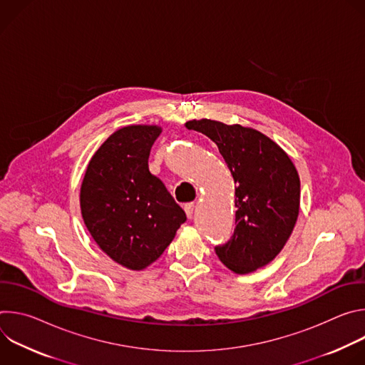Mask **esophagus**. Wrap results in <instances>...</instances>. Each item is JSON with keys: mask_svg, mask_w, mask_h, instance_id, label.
<instances>
[{"mask_svg": "<svg viewBox=\"0 0 365 365\" xmlns=\"http://www.w3.org/2000/svg\"><path fill=\"white\" fill-rule=\"evenodd\" d=\"M193 210H195V203H193V202H189V203H186V205H185V212H186L187 218H192V215H193Z\"/></svg>", "mask_w": 365, "mask_h": 365, "instance_id": "esophagus-1", "label": "esophagus"}]
</instances>
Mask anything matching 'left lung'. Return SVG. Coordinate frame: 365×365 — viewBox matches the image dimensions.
<instances>
[{
	"label": "left lung",
	"mask_w": 365,
	"mask_h": 365,
	"mask_svg": "<svg viewBox=\"0 0 365 365\" xmlns=\"http://www.w3.org/2000/svg\"><path fill=\"white\" fill-rule=\"evenodd\" d=\"M187 130L210 137L235 182V230L215 247L237 274L264 267L287 242L299 215L300 180L286 151L272 138L240 124L193 120Z\"/></svg>",
	"instance_id": "1"
}]
</instances>
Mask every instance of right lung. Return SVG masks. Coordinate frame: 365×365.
I'll return each instance as SVG.
<instances>
[{
  "instance_id": "add662e5",
  "label": "right lung",
  "mask_w": 365,
  "mask_h": 365,
  "mask_svg": "<svg viewBox=\"0 0 365 365\" xmlns=\"http://www.w3.org/2000/svg\"><path fill=\"white\" fill-rule=\"evenodd\" d=\"M158 125H128L95 151L81 186L83 222L99 248L115 263L143 270L158 259L186 214L163 182L150 173Z\"/></svg>"
}]
</instances>
